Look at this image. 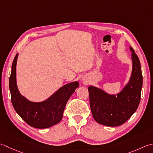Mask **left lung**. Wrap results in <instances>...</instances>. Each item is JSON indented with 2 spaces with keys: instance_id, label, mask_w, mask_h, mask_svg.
Instances as JSON below:
<instances>
[{
  "instance_id": "1",
  "label": "left lung",
  "mask_w": 153,
  "mask_h": 153,
  "mask_svg": "<svg viewBox=\"0 0 153 153\" xmlns=\"http://www.w3.org/2000/svg\"><path fill=\"white\" fill-rule=\"evenodd\" d=\"M133 69L129 82L122 91L110 95L100 88H88L93 117L98 123L109 127L119 126L126 122L138 107L143 86L141 67L138 56L130 47Z\"/></svg>"
}]
</instances>
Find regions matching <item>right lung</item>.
Masks as SVG:
<instances>
[{
  "label": "right lung",
  "instance_id": "right-lung-1",
  "mask_svg": "<svg viewBox=\"0 0 153 153\" xmlns=\"http://www.w3.org/2000/svg\"><path fill=\"white\" fill-rule=\"evenodd\" d=\"M15 56L9 78L11 101L14 110L27 124L38 128H49L62 120L69 99L79 87L78 82L64 85L52 95L42 102H32L20 94L16 84V62Z\"/></svg>",
  "mask_w": 153,
  "mask_h": 153
}]
</instances>
